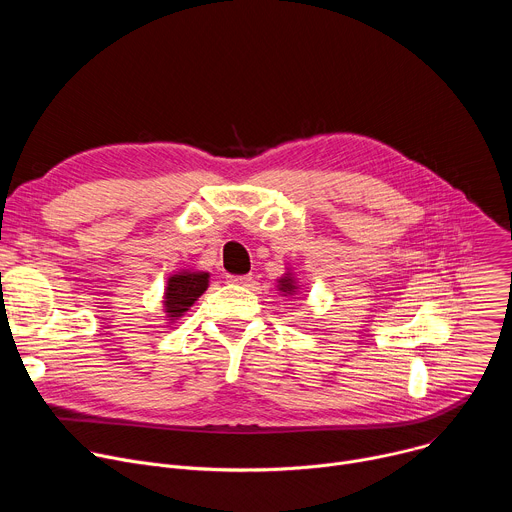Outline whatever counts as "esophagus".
I'll list each match as a JSON object with an SVG mask.
<instances>
[{"instance_id":"obj_1","label":"esophagus","mask_w":512,"mask_h":512,"mask_svg":"<svg viewBox=\"0 0 512 512\" xmlns=\"http://www.w3.org/2000/svg\"><path fill=\"white\" fill-rule=\"evenodd\" d=\"M227 281L233 285H249L253 281L251 275H227Z\"/></svg>"}]
</instances>
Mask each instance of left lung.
<instances>
[{
    "label": "left lung",
    "instance_id": "8db88e82",
    "mask_svg": "<svg viewBox=\"0 0 512 512\" xmlns=\"http://www.w3.org/2000/svg\"><path fill=\"white\" fill-rule=\"evenodd\" d=\"M277 291L281 296H296L300 291V283L296 279V275L291 273V269H287L279 279H277Z\"/></svg>",
    "mask_w": 512,
    "mask_h": 512
}]
</instances>
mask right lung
I'll return each instance as SVG.
<instances>
[{
    "label": "right lung",
    "mask_w": 512,
    "mask_h": 512,
    "mask_svg": "<svg viewBox=\"0 0 512 512\" xmlns=\"http://www.w3.org/2000/svg\"><path fill=\"white\" fill-rule=\"evenodd\" d=\"M210 273L208 271H194V269H182L168 277L166 289H164V312L168 318V324H174L180 320L194 302L204 294L208 287Z\"/></svg>",
    "instance_id": "right-lung-1"
}]
</instances>
